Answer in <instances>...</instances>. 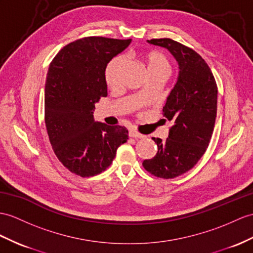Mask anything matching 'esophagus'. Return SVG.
<instances>
[{
    "label": "esophagus",
    "instance_id": "34e87169",
    "mask_svg": "<svg viewBox=\"0 0 253 253\" xmlns=\"http://www.w3.org/2000/svg\"><path fill=\"white\" fill-rule=\"evenodd\" d=\"M128 136L134 137V138H144L145 135L140 134V133H138L137 131H135V130H131L130 132H128Z\"/></svg>",
    "mask_w": 253,
    "mask_h": 253
}]
</instances>
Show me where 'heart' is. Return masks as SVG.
Listing matches in <instances>:
<instances>
[{"instance_id": "obj_1", "label": "heart", "mask_w": 253, "mask_h": 253, "mask_svg": "<svg viewBox=\"0 0 253 253\" xmlns=\"http://www.w3.org/2000/svg\"><path fill=\"white\" fill-rule=\"evenodd\" d=\"M146 66L148 72H165L169 73L170 71V64L169 62L168 58L164 54L158 51H149L145 54L144 57ZM125 61V58L122 55L115 57L113 60H110L106 69H105V80L108 87L114 88L118 84V76L120 67Z\"/></svg>"}]
</instances>
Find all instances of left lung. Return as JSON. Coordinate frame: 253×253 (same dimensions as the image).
Here are the masks:
<instances>
[{
  "instance_id": "left-lung-1",
  "label": "left lung",
  "mask_w": 253,
  "mask_h": 253,
  "mask_svg": "<svg viewBox=\"0 0 253 253\" xmlns=\"http://www.w3.org/2000/svg\"><path fill=\"white\" fill-rule=\"evenodd\" d=\"M148 42L168 49L179 65L178 80L163 107V116L171 122L169 137H152L158 152L143 162L151 175L170 179L187 173L205 153L217 117L218 88L205 60L193 49L170 39Z\"/></svg>"
}]
</instances>
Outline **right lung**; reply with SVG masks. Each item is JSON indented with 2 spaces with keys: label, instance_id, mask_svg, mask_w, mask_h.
I'll return each instance as SVG.
<instances>
[{
  "label": "right lung",
  "instance_id": "1",
  "mask_svg": "<svg viewBox=\"0 0 253 253\" xmlns=\"http://www.w3.org/2000/svg\"><path fill=\"white\" fill-rule=\"evenodd\" d=\"M131 40L91 36L61 49L49 65L45 85V123L59 161L72 173L91 177L113 163L127 139L126 127L93 118L95 103L107 96L105 69Z\"/></svg>",
  "mask_w": 253,
  "mask_h": 253
}]
</instances>
